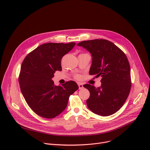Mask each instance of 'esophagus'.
I'll use <instances>...</instances> for the list:
<instances>
[{
  "label": "esophagus",
  "mask_w": 150,
  "mask_h": 150,
  "mask_svg": "<svg viewBox=\"0 0 150 150\" xmlns=\"http://www.w3.org/2000/svg\"><path fill=\"white\" fill-rule=\"evenodd\" d=\"M78 87H79L80 89H81L83 88V84H81V83H78Z\"/></svg>",
  "instance_id": "esophagus-1"
}]
</instances>
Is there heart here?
<instances>
[{"instance_id": "heart-1", "label": "heart", "mask_w": 150, "mask_h": 150, "mask_svg": "<svg viewBox=\"0 0 150 150\" xmlns=\"http://www.w3.org/2000/svg\"><path fill=\"white\" fill-rule=\"evenodd\" d=\"M75 79H76V80H80L81 79V76L80 75H76L75 76Z\"/></svg>"}]
</instances>
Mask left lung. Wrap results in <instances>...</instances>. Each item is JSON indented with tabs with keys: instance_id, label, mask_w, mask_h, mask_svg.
I'll use <instances>...</instances> for the list:
<instances>
[{
	"instance_id": "left-lung-1",
	"label": "left lung",
	"mask_w": 150,
	"mask_h": 150,
	"mask_svg": "<svg viewBox=\"0 0 150 150\" xmlns=\"http://www.w3.org/2000/svg\"><path fill=\"white\" fill-rule=\"evenodd\" d=\"M77 45L92 56L89 74L101 76V87L89 84L83 86L90 92L86 101L92 112L101 116L111 115L122 107L131 88L130 66L125 53L106 39L83 41Z\"/></svg>"
}]
</instances>
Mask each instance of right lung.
Returning <instances> with one entry per match:
<instances>
[{
  "label": "right lung",
  "instance_id": "1",
  "mask_svg": "<svg viewBox=\"0 0 150 150\" xmlns=\"http://www.w3.org/2000/svg\"><path fill=\"white\" fill-rule=\"evenodd\" d=\"M75 42L43 44L23 59L19 76L21 91L27 103L39 116L53 119L67 107L70 95L78 89L74 81L54 86L52 78L62 70V57L73 49Z\"/></svg>",
  "mask_w": 150,
  "mask_h": 150
}]
</instances>
